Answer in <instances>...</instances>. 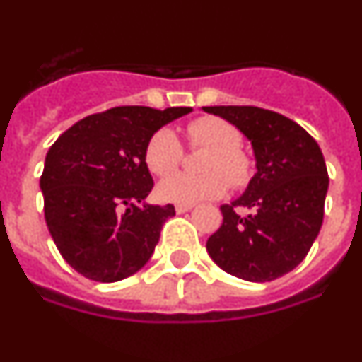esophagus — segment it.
Returning <instances> with one entry per match:
<instances>
[{"label":"esophagus","mask_w":362,"mask_h":362,"mask_svg":"<svg viewBox=\"0 0 362 362\" xmlns=\"http://www.w3.org/2000/svg\"><path fill=\"white\" fill-rule=\"evenodd\" d=\"M193 209V204H176L175 211L176 214H186V211H191Z\"/></svg>","instance_id":"1"}]
</instances>
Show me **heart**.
<instances>
[{
    "instance_id": "1",
    "label": "heart",
    "mask_w": 362,
    "mask_h": 362,
    "mask_svg": "<svg viewBox=\"0 0 362 362\" xmlns=\"http://www.w3.org/2000/svg\"><path fill=\"white\" fill-rule=\"evenodd\" d=\"M187 138L193 147H206L209 153L202 162L204 175L176 173L184 156V147L169 127L158 129L145 147V163L153 175L165 176L156 186L158 199L173 204H197L221 199L233 187H245L254 175V162L241 148L243 136L235 124L206 115L187 124Z\"/></svg>"
}]
</instances>
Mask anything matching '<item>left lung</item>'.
<instances>
[{
  "label": "left lung",
  "mask_w": 362,
  "mask_h": 362,
  "mask_svg": "<svg viewBox=\"0 0 362 362\" xmlns=\"http://www.w3.org/2000/svg\"><path fill=\"white\" fill-rule=\"evenodd\" d=\"M202 110L247 136L257 169L245 193L221 206L223 224L206 250L228 274L272 281L302 263L320 232L329 186L320 147L298 123L278 112L257 106Z\"/></svg>",
  "instance_id": "left-lung-1"
}]
</instances>
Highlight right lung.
Here are the masks:
<instances>
[{
	"mask_svg": "<svg viewBox=\"0 0 362 362\" xmlns=\"http://www.w3.org/2000/svg\"><path fill=\"white\" fill-rule=\"evenodd\" d=\"M191 110L115 106L77 121L51 145L40 178L45 223L78 274L112 284L151 259L175 206L145 202L154 186L145 147Z\"/></svg>",
	"mask_w": 362,
	"mask_h": 362,
	"instance_id": "obj_1",
	"label": "right lung"
}]
</instances>
